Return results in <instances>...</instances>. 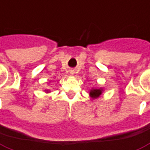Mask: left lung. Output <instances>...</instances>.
I'll use <instances>...</instances> for the list:
<instances>
[{
  "instance_id": "8db88e82",
  "label": "left lung",
  "mask_w": 150,
  "mask_h": 150,
  "mask_svg": "<svg viewBox=\"0 0 150 150\" xmlns=\"http://www.w3.org/2000/svg\"><path fill=\"white\" fill-rule=\"evenodd\" d=\"M103 88H92L89 92L90 96L92 98V99H96V98L100 97V96L102 94L103 92Z\"/></svg>"
}]
</instances>
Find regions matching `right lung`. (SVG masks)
<instances>
[{
	"mask_svg": "<svg viewBox=\"0 0 150 150\" xmlns=\"http://www.w3.org/2000/svg\"><path fill=\"white\" fill-rule=\"evenodd\" d=\"M46 92H49V91H48V90H46Z\"/></svg>",
	"mask_w": 150,
	"mask_h": 150,
	"instance_id": "obj_1",
	"label": "right lung"
}]
</instances>
